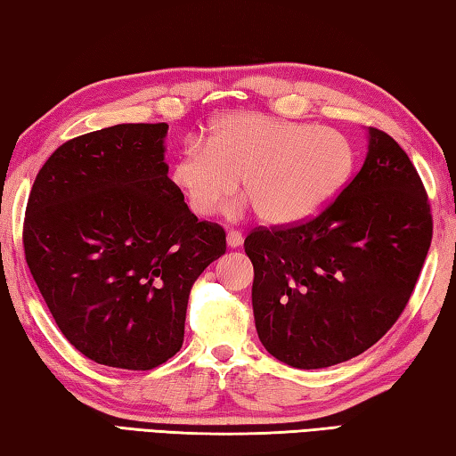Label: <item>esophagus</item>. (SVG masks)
I'll use <instances>...</instances> for the list:
<instances>
[{"mask_svg":"<svg viewBox=\"0 0 456 456\" xmlns=\"http://www.w3.org/2000/svg\"><path fill=\"white\" fill-rule=\"evenodd\" d=\"M226 242H228L230 248H238V246H242L244 236H242V232H238V230H230L228 236H226Z\"/></svg>","mask_w":456,"mask_h":456,"instance_id":"34e87169","label":"esophagus"}]
</instances>
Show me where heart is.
<instances>
[{
	"mask_svg": "<svg viewBox=\"0 0 456 456\" xmlns=\"http://www.w3.org/2000/svg\"><path fill=\"white\" fill-rule=\"evenodd\" d=\"M353 164V143L338 130L242 111L214 122L208 143L190 140L172 180L198 216H214L242 178L262 218L292 224L321 210Z\"/></svg>",
	"mask_w": 456,
	"mask_h": 456,
	"instance_id": "heart-1",
	"label": "heart"
}]
</instances>
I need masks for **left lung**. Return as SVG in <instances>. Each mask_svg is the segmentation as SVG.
Segmentation results:
<instances>
[{
  "label": "left lung",
  "mask_w": 456,
  "mask_h": 456,
  "mask_svg": "<svg viewBox=\"0 0 456 456\" xmlns=\"http://www.w3.org/2000/svg\"><path fill=\"white\" fill-rule=\"evenodd\" d=\"M430 240L417 167L388 134L369 127L362 167L321 214L246 236L260 342L305 370L362 354L403 314Z\"/></svg>",
  "instance_id": "8db88e82"
}]
</instances>
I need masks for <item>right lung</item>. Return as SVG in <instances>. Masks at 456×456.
Wrapping results in <instances>:
<instances>
[{
    "label": "right lung",
    "instance_id": "obj_1",
    "mask_svg": "<svg viewBox=\"0 0 456 456\" xmlns=\"http://www.w3.org/2000/svg\"><path fill=\"white\" fill-rule=\"evenodd\" d=\"M167 124L69 140L36 175L23 250L63 337L90 361L156 369L182 348L191 284L226 252L167 178Z\"/></svg>",
    "mask_w": 456,
    "mask_h": 456
}]
</instances>
